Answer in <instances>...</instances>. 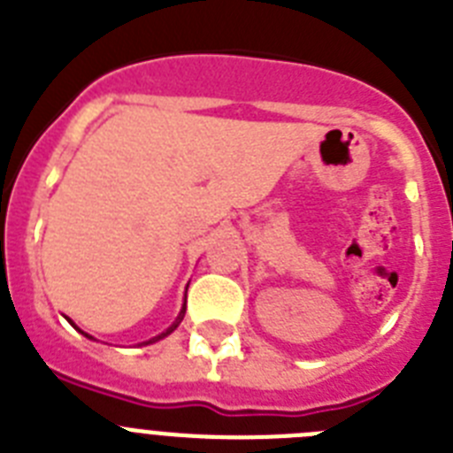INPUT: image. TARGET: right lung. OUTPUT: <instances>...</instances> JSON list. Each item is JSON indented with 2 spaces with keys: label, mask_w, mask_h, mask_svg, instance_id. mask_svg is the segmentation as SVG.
<instances>
[{
  "label": "right lung",
  "mask_w": 453,
  "mask_h": 453,
  "mask_svg": "<svg viewBox=\"0 0 453 453\" xmlns=\"http://www.w3.org/2000/svg\"><path fill=\"white\" fill-rule=\"evenodd\" d=\"M183 315H186V303H183V306H181V313H179V315H177V319H174V322H172V326H170V329H165V331H163V334H158V335H154V338H150V340H145V342H140V347H142V345H154V342H158V340H163V338H167V335H170V334H172V331H174V329H177V326H179V324H181V319H183ZM67 322H70V324H72V326H74V329H77V331H79V334H83V335H86V338H92V335H88V334H86V331H81V329H79V326H77V324H74V322H72V319H70V318H67Z\"/></svg>",
  "instance_id": "add662e5"
}]
</instances>
